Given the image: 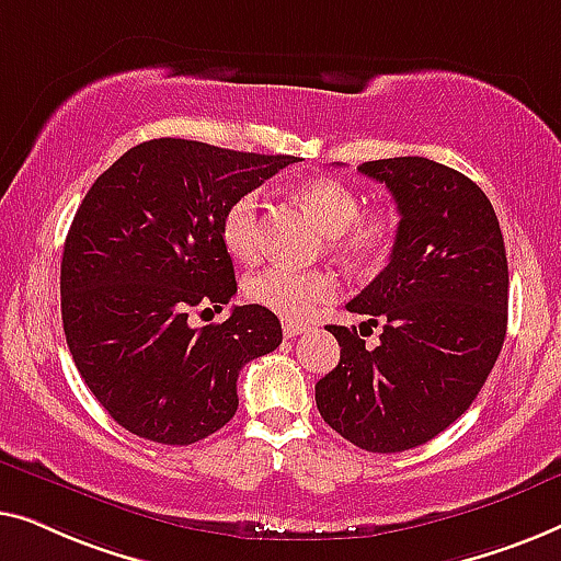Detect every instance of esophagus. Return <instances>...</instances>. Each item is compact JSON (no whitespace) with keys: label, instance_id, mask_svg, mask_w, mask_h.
Here are the masks:
<instances>
[{"label":"esophagus","instance_id":"34e87169","mask_svg":"<svg viewBox=\"0 0 561 561\" xmlns=\"http://www.w3.org/2000/svg\"><path fill=\"white\" fill-rule=\"evenodd\" d=\"M282 330H284V337H297L310 330V325H305V322H295V320H284L282 322Z\"/></svg>","mask_w":561,"mask_h":561}]
</instances>
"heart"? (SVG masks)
<instances>
[{
	"mask_svg": "<svg viewBox=\"0 0 561 561\" xmlns=\"http://www.w3.org/2000/svg\"><path fill=\"white\" fill-rule=\"evenodd\" d=\"M295 198L314 218L320 231L330 236V249L353 270H370L391 254L397 243V216L370 210L360 216V201L351 185L335 178H312L295 187ZM220 239L228 254L239 262H254L262 251L259 241V198L243 193L228 205L220 218ZM251 302L262 305L279 318L310 320L322 305L333 302L337 282L330 272H299L289 266H270L247 284Z\"/></svg>",
	"mask_w": 561,
	"mask_h": 561,
	"instance_id": "heart-1",
	"label": "heart"
}]
</instances>
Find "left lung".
<instances>
[{
    "instance_id": "obj_1",
    "label": "left lung",
    "mask_w": 561,
    "mask_h": 561,
    "mask_svg": "<svg viewBox=\"0 0 561 561\" xmlns=\"http://www.w3.org/2000/svg\"><path fill=\"white\" fill-rule=\"evenodd\" d=\"M399 210L386 270L348 302L383 322L376 348L328 325L341 363L314 383L320 416L368 453H404L465 414L503 348L508 262L495 210L462 172L427 157L363 162Z\"/></svg>"
}]
</instances>
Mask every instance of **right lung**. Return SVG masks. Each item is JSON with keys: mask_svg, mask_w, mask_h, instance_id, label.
Returning <instances> with one entry per match:
<instances>
[{"mask_svg": "<svg viewBox=\"0 0 561 561\" xmlns=\"http://www.w3.org/2000/svg\"><path fill=\"white\" fill-rule=\"evenodd\" d=\"M191 139L124 152L78 205L60 264L62 330L99 404L131 435L193 445L231 422L241 368L282 343L277 314L233 307L220 218L239 195L295 162Z\"/></svg>", "mask_w": 561, "mask_h": 561, "instance_id": "right-lung-1", "label": "right lung"}]
</instances>
